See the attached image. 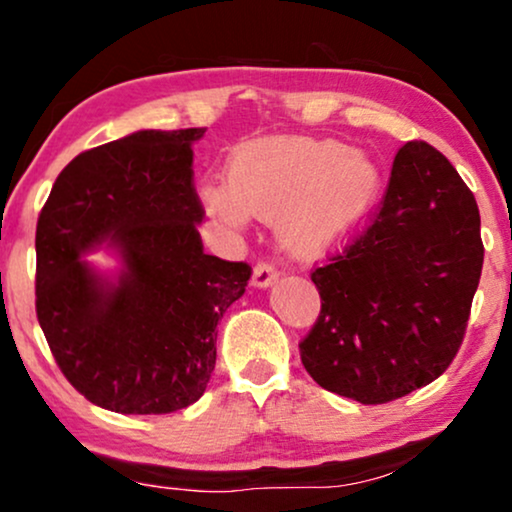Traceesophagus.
<instances>
[{"instance_id": "esophagus-1", "label": "esophagus", "mask_w": 512, "mask_h": 512, "mask_svg": "<svg viewBox=\"0 0 512 512\" xmlns=\"http://www.w3.org/2000/svg\"><path fill=\"white\" fill-rule=\"evenodd\" d=\"M276 279H279V272H276L272 264L262 262L252 269V286L255 288H269Z\"/></svg>"}]
</instances>
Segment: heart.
Returning a JSON list of instances; mask_svg holds the SVG:
<instances>
[{
    "label": "heart",
    "mask_w": 512,
    "mask_h": 512,
    "mask_svg": "<svg viewBox=\"0 0 512 512\" xmlns=\"http://www.w3.org/2000/svg\"><path fill=\"white\" fill-rule=\"evenodd\" d=\"M379 171L362 152L310 138H255L238 145L224 181L205 178L200 197L226 224L276 219L288 250L315 257L346 240L372 205Z\"/></svg>",
    "instance_id": "heart-1"
}]
</instances>
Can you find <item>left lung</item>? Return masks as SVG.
I'll return each mask as SVG.
<instances>
[{
    "label": "left lung",
    "instance_id": "left-lung-1",
    "mask_svg": "<svg viewBox=\"0 0 512 512\" xmlns=\"http://www.w3.org/2000/svg\"><path fill=\"white\" fill-rule=\"evenodd\" d=\"M482 262L470 188L432 145L405 143L369 229L312 272L322 312L300 343L310 377L365 405L432 384L463 343Z\"/></svg>",
    "mask_w": 512,
    "mask_h": 512
}]
</instances>
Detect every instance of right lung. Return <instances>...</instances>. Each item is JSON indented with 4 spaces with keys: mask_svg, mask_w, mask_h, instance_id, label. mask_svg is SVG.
Segmentation results:
<instances>
[{
    "mask_svg": "<svg viewBox=\"0 0 512 512\" xmlns=\"http://www.w3.org/2000/svg\"><path fill=\"white\" fill-rule=\"evenodd\" d=\"M205 128L135 131L80 152L38 219L35 310L64 377L121 415L193 405L217 362V324L250 267L205 255L193 143ZM105 245L120 262L97 270Z\"/></svg>",
    "mask_w": 512,
    "mask_h": 512,
    "instance_id": "1",
    "label": "right lung"
}]
</instances>
